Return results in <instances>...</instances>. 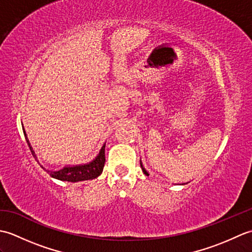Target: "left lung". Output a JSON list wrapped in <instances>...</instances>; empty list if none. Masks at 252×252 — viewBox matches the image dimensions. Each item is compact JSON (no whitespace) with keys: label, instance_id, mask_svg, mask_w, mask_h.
Wrapping results in <instances>:
<instances>
[{"label":"left lung","instance_id":"8db88e82","mask_svg":"<svg viewBox=\"0 0 252 252\" xmlns=\"http://www.w3.org/2000/svg\"><path fill=\"white\" fill-rule=\"evenodd\" d=\"M141 165H142V163H141ZM142 168H143V165H142ZM143 172H144V173H145V174H146V175H147V174H148V173H147V171H146V170H145V169H144V168H143Z\"/></svg>","mask_w":252,"mask_h":252}]
</instances>
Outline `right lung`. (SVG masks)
<instances>
[{
    "label": "right lung",
    "instance_id": "add662e5",
    "mask_svg": "<svg viewBox=\"0 0 252 252\" xmlns=\"http://www.w3.org/2000/svg\"><path fill=\"white\" fill-rule=\"evenodd\" d=\"M24 133L26 136V141L28 143L30 147V151L32 155L35 157L34 152L32 151V147L30 146V143L28 137L26 135V132L24 129ZM105 145L101 147L98 156L96 157L95 160L92 162L83 165H76V167H65L60 171H49L46 170L47 172L50 173L51 176L61 181H67V182H79V181H87V180H92L97 178L100 173L103 172L104 165H105Z\"/></svg>",
    "mask_w": 252,
    "mask_h": 252
}]
</instances>
